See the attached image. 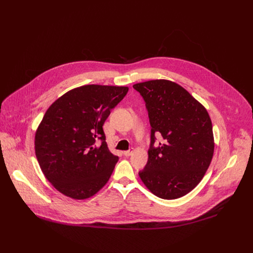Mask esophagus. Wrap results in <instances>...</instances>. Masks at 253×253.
<instances>
[{"label": "esophagus", "instance_id": "esophagus-1", "mask_svg": "<svg viewBox=\"0 0 253 253\" xmlns=\"http://www.w3.org/2000/svg\"><path fill=\"white\" fill-rule=\"evenodd\" d=\"M133 153H134V150L131 149V150H129V151L123 152V155H124L125 157H129V156H131V155H133Z\"/></svg>", "mask_w": 253, "mask_h": 253}]
</instances>
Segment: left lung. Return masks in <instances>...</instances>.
I'll return each mask as SVG.
<instances>
[{
  "instance_id": "1",
  "label": "left lung",
  "mask_w": 253,
  "mask_h": 253,
  "mask_svg": "<svg viewBox=\"0 0 253 253\" xmlns=\"http://www.w3.org/2000/svg\"><path fill=\"white\" fill-rule=\"evenodd\" d=\"M133 88L145 102L152 127L148 163L139 177L159 198L173 200L187 195L202 180L213 157L210 117L187 90L168 80ZM155 133L164 137L156 147Z\"/></svg>"
}]
</instances>
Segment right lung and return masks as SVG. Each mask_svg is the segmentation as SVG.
<instances>
[{"instance_id":"obj_1","label":"right lung","mask_w":253,"mask_h":253,"mask_svg":"<svg viewBox=\"0 0 253 253\" xmlns=\"http://www.w3.org/2000/svg\"><path fill=\"white\" fill-rule=\"evenodd\" d=\"M127 92L128 87L85 85L49 106L36 131L35 151L45 177L61 194L84 200L109 181L119 158L110 152L102 126Z\"/></svg>"}]
</instances>
